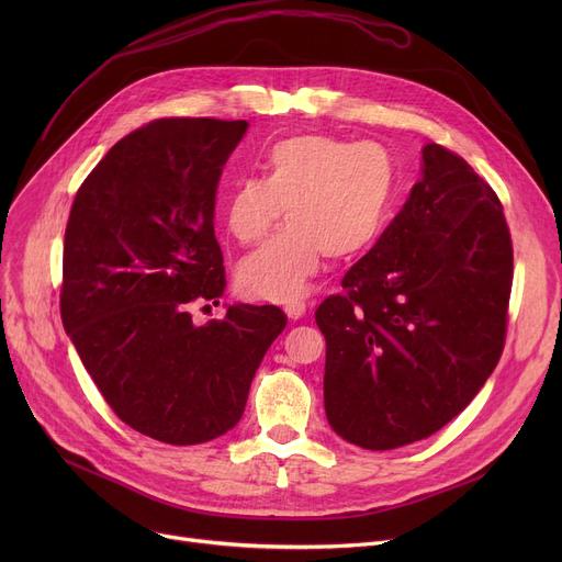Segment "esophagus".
Here are the masks:
<instances>
[{"mask_svg": "<svg viewBox=\"0 0 562 562\" xmlns=\"http://www.w3.org/2000/svg\"><path fill=\"white\" fill-rule=\"evenodd\" d=\"M284 310H286V314H289L291 318H301V316L305 314V303H301V301L289 303Z\"/></svg>", "mask_w": 562, "mask_h": 562, "instance_id": "34e87169", "label": "esophagus"}]
</instances>
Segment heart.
<instances>
[{"label":"heart","instance_id":"obj_1","mask_svg":"<svg viewBox=\"0 0 562 562\" xmlns=\"http://www.w3.org/2000/svg\"><path fill=\"white\" fill-rule=\"evenodd\" d=\"M266 177L248 175L227 195L225 223L239 244H257L282 218L289 225L239 266L246 296L291 303L305 296L323 257L364 252L387 221L396 166L378 143L328 134L278 140L266 153Z\"/></svg>","mask_w":562,"mask_h":562}]
</instances>
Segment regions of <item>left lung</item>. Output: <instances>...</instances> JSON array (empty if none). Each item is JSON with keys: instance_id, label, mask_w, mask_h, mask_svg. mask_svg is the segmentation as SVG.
Listing matches in <instances>:
<instances>
[{"instance_id": "1", "label": "left lung", "mask_w": 562, "mask_h": 562, "mask_svg": "<svg viewBox=\"0 0 562 562\" xmlns=\"http://www.w3.org/2000/svg\"><path fill=\"white\" fill-rule=\"evenodd\" d=\"M341 286L316 310L333 430L371 451L430 437L504 352L513 289L504 204L460 155L428 143L422 180Z\"/></svg>"}]
</instances>
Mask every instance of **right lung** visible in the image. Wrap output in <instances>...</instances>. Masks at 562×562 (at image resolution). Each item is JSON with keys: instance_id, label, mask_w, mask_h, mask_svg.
Listing matches in <instances>:
<instances>
[{"instance_id": "obj_1", "label": "right lung", "mask_w": 562, "mask_h": 562, "mask_svg": "<svg viewBox=\"0 0 562 562\" xmlns=\"http://www.w3.org/2000/svg\"><path fill=\"white\" fill-rule=\"evenodd\" d=\"M246 121L159 117L117 140L79 187L64 239L61 321L115 417L175 447L239 424L252 375L284 330L276 305L223 296L214 234L223 166Z\"/></svg>"}]
</instances>
